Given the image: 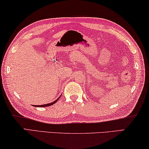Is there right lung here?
<instances>
[{
	"label": "right lung",
	"instance_id": "obj_1",
	"mask_svg": "<svg viewBox=\"0 0 149 149\" xmlns=\"http://www.w3.org/2000/svg\"><path fill=\"white\" fill-rule=\"evenodd\" d=\"M60 96L57 99V100H56L54 101H52V102H51V103H47V104H44V105H33V106H34V107H48V106L52 105L54 104V103H56V101H58V100H59V98L60 97Z\"/></svg>",
	"mask_w": 149,
	"mask_h": 149
}]
</instances>
